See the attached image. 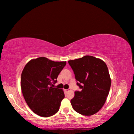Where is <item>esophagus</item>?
Masks as SVG:
<instances>
[{
  "label": "esophagus",
  "instance_id": "1",
  "mask_svg": "<svg viewBox=\"0 0 134 134\" xmlns=\"http://www.w3.org/2000/svg\"><path fill=\"white\" fill-rule=\"evenodd\" d=\"M64 91H65V92H66V93L68 92H69V90H67V89H65Z\"/></svg>",
  "mask_w": 134,
  "mask_h": 134
}]
</instances>
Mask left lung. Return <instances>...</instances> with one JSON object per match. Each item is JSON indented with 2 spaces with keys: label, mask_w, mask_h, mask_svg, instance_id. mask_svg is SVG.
Listing matches in <instances>:
<instances>
[{
  "label": "left lung",
  "mask_w": 134,
  "mask_h": 134,
  "mask_svg": "<svg viewBox=\"0 0 134 134\" xmlns=\"http://www.w3.org/2000/svg\"><path fill=\"white\" fill-rule=\"evenodd\" d=\"M81 92H75L73 109L85 116L95 114L103 107L109 92L111 79L107 64L92 56L69 60Z\"/></svg>",
  "instance_id": "obj_1"
}]
</instances>
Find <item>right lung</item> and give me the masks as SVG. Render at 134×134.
Masks as SVG:
<instances>
[{
    "mask_svg": "<svg viewBox=\"0 0 134 134\" xmlns=\"http://www.w3.org/2000/svg\"><path fill=\"white\" fill-rule=\"evenodd\" d=\"M65 64V62L40 57L25 65L21 74V89L27 105L36 114L49 117L58 112L64 93L52 86Z\"/></svg>",
    "mask_w": 134,
    "mask_h": 134,
    "instance_id": "1",
    "label": "right lung"
}]
</instances>
